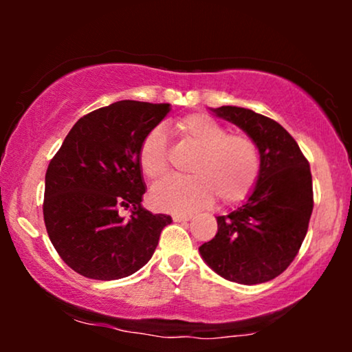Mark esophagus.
<instances>
[{"label": "esophagus", "mask_w": 352, "mask_h": 352, "mask_svg": "<svg viewBox=\"0 0 352 352\" xmlns=\"http://www.w3.org/2000/svg\"><path fill=\"white\" fill-rule=\"evenodd\" d=\"M173 221H176V223H181V221H189L192 216L190 214H186V213H173Z\"/></svg>", "instance_id": "1"}]
</instances>
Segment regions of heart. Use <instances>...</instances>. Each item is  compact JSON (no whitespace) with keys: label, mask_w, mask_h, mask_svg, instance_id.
<instances>
[{"label":"heart","mask_w":352,"mask_h":352,"mask_svg":"<svg viewBox=\"0 0 352 352\" xmlns=\"http://www.w3.org/2000/svg\"><path fill=\"white\" fill-rule=\"evenodd\" d=\"M175 128L195 155L186 168L190 176L171 177L153 187L151 201L157 210L189 213L210 205L214 197L219 205L247 199L261 171V155L252 138L229 133L223 124L201 113L187 115ZM138 160L148 181L157 182L166 176L170 162L162 128H153L142 139Z\"/></svg>","instance_id":"obj_1"}]
</instances>
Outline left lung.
I'll use <instances>...</instances> for the list:
<instances>
[{
    "mask_svg": "<svg viewBox=\"0 0 352 352\" xmlns=\"http://www.w3.org/2000/svg\"><path fill=\"white\" fill-rule=\"evenodd\" d=\"M213 112L256 142L261 171L245 205L216 218L218 234L199 252L226 280L264 283L290 266L306 237L314 206L309 162L272 118L232 105Z\"/></svg>",
    "mask_w": 352,
    "mask_h": 352,
    "instance_id": "8db88e82",
    "label": "left lung"
}]
</instances>
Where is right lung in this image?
I'll return each instance as SVG.
<instances>
[{"label": "right lung", "mask_w": 352, "mask_h": 352, "mask_svg": "<svg viewBox=\"0 0 352 352\" xmlns=\"http://www.w3.org/2000/svg\"><path fill=\"white\" fill-rule=\"evenodd\" d=\"M170 104L118 100L85 115L46 171L43 216L56 252L96 280L128 277L147 264L171 216L142 208L138 153ZM122 209L132 216L124 220Z\"/></svg>", "instance_id": "1"}]
</instances>
